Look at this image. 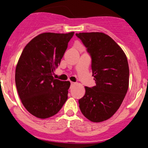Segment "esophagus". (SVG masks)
I'll return each instance as SVG.
<instances>
[{
	"label": "esophagus",
	"mask_w": 148,
	"mask_h": 148,
	"mask_svg": "<svg viewBox=\"0 0 148 148\" xmlns=\"http://www.w3.org/2000/svg\"><path fill=\"white\" fill-rule=\"evenodd\" d=\"M75 84H76V83L71 82V86H74V85H75Z\"/></svg>",
	"instance_id": "34e87169"
}]
</instances>
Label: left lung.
Returning a JSON list of instances; mask_svg holds the SVG:
<instances>
[{"mask_svg":"<svg viewBox=\"0 0 148 148\" xmlns=\"http://www.w3.org/2000/svg\"><path fill=\"white\" fill-rule=\"evenodd\" d=\"M92 58V73L96 85L85 87L78 100L82 114L92 122L109 119L120 108L129 87V66L124 51L103 32L75 34Z\"/></svg>","mask_w":148,"mask_h":148,"instance_id":"obj_1","label":"left lung"}]
</instances>
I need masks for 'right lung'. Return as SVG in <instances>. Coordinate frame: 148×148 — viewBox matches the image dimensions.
<instances>
[{
  "label": "right lung",
  "mask_w": 148,
  "mask_h": 148,
  "mask_svg": "<svg viewBox=\"0 0 148 148\" xmlns=\"http://www.w3.org/2000/svg\"><path fill=\"white\" fill-rule=\"evenodd\" d=\"M74 35L44 32L32 38L23 49L15 69V84L19 97L29 113L39 119L53 116L67 99L70 82L55 79Z\"/></svg>",
  "instance_id": "1"
}]
</instances>
